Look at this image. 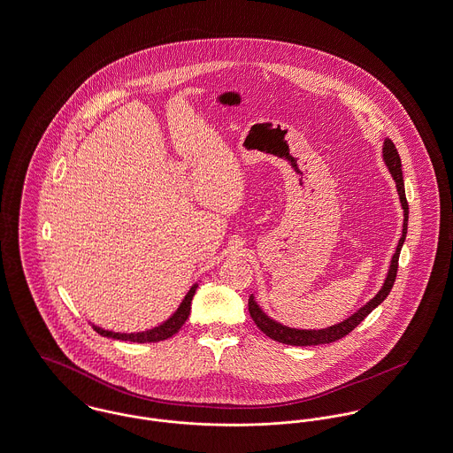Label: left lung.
Wrapping results in <instances>:
<instances>
[{
    "instance_id": "left-lung-1",
    "label": "left lung",
    "mask_w": 453,
    "mask_h": 453,
    "mask_svg": "<svg viewBox=\"0 0 453 453\" xmlns=\"http://www.w3.org/2000/svg\"><path fill=\"white\" fill-rule=\"evenodd\" d=\"M383 160L390 171V174L395 180L397 185V191H399L400 203H402V211H403V226H402V236H400L397 250L392 257V264L388 268L387 279L381 286V289L378 294L370 299L363 308H359L352 317L332 325L328 328H321V330H299V328H291L286 326L275 319H268L265 313L262 311V308L257 304L255 297L250 296L248 299V310L253 321L257 323V326L265 334L266 337L282 342V344H289V346H319V344H330L335 342L342 337H346L349 332H352L363 319H366L372 310L383 303V299L390 294V289L394 288L395 277H397V268H399V257L402 244L405 241V234H407V220H409V205H407V198H405V188H403V178H402V162H400L399 152L394 145V142L390 138H385L383 142Z\"/></svg>"
}]
</instances>
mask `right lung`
I'll return each instance as SVG.
<instances>
[{
	"instance_id": "right-lung-1",
	"label": "right lung",
	"mask_w": 453,
	"mask_h": 453,
	"mask_svg": "<svg viewBox=\"0 0 453 453\" xmlns=\"http://www.w3.org/2000/svg\"><path fill=\"white\" fill-rule=\"evenodd\" d=\"M198 284L191 286V289L188 291L185 299L181 301L180 308L174 311V315L167 321H164L159 326H154L150 330H145V332H136V334H119V332H111V330H104L101 326H94V330L97 334H101L103 337L107 339H116V341H125V342H138V344H143V342H159V341H165L169 337H173L181 326L183 323L187 321L188 315H189V310H191V299L195 296Z\"/></svg>"
}]
</instances>
